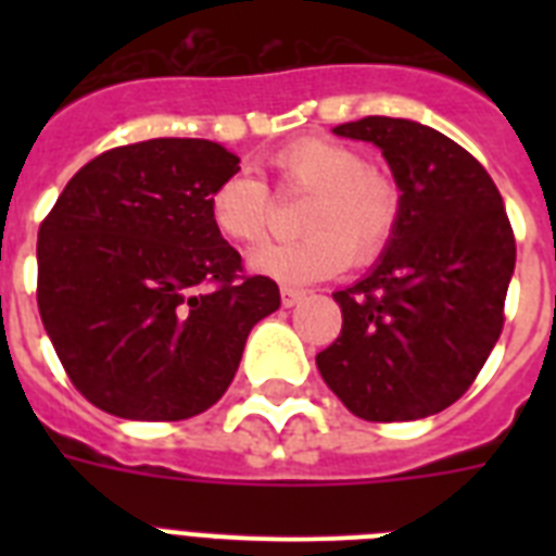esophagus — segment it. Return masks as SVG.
I'll return each instance as SVG.
<instances>
[{
    "label": "esophagus",
    "instance_id": "obj_1",
    "mask_svg": "<svg viewBox=\"0 0 556 556\" xmlns=\"http://www.w3.org/2000/svg\"><path fill=\"white\" fill-rule=\"evenodd\" d=\"M279 296H282V305H286V308H291V305H296L300 300H303L305 291L303 288H294V286H282L279 288Z\"/></svg>",
    "mask_w": 556,
    "mask_h": 556
}]
</instances>
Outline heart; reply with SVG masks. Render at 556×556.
<instances>
[{
	"label": "heart",
	"instance_id": "obj_1",
	"mask_svg": "<svg viewBox=\"0 0 556 556\" xmlns=\"http://www.w3.org/2000/svg\"><path fill=\"white\" fill-rule=\"evenodd\" d=\"M268 164L282 190H312L300 213V227L308 233L260 244L248 256L256 274L303 286L334 277L352 265V256L366 265L387 251L401 218V190L355 147L305 135L279 147ZM207 210L227 242L256 244L270 230L274 195L262 178L239 169L213 187Z\"/></svg>",
	"mask_w": 556,
	"mask_h": 556
}]
</instances>
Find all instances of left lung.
<instances>
[{"instance_id":"8db88e82","label":"left lung","mask_w":556,"mask_h":556,"mask_svg":"<svg viewBox=\"0 0 556 556\" xmlns=\"http://www.w3.org/2000/svg\"><path fill=\"white\" fill-rule=\"evenodd\" d=\"M334 132L380 147L401 218L369 277L334 294L343 329L317 369L357 418H427L465 395L500 340L514 227L488 169L447 135L380 115Z\"/></svg>"}]
</instances>
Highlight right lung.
<instances>
[{"mask_svg":"<svg viewBox=\"0 0 556 556\" xmlns=\"http://www.w3.org/2000/svg\"><path fill=\"white\" fill-rule=\"evenodd\" d=\"M239 159L201 138H152L91 159L39 225L37 305L86 401L132 421H181L225 395L244 340L279 308L270 277L210 222Z\"/></svg>","mask_w":556,"mask_h":556,"instance_id":"add662e5","label":"right lung"}]
</instances>
